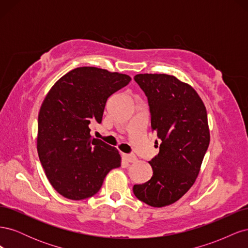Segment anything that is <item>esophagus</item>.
Masks as SVG:
<instances>
[{"label": "esophagus", "instance_id": "34e87169", "mask_svg": "<svg viewBox=\"0 0 248 248\" xmlns=\"http://www.w3.org/2000/svg\"><path fill=\"white\" fill-rule=\"evenodd\" d=\"M124 159L128 162H134L137 160V156L134 154H123Z\"/></svg>", "mask_w": 248, "mask_h": 248}]
</instances>
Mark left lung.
<instances>
[{
    "instance_id": "obj_1",
    "label": "left lung",
    "mask_w": 248,
    "mask_h": 248,
    "mask_svg": "<svg viewBox=\"0 0 248 248\" xmlns=\"http://www.w3.org/2000/svg\"><path fill=\"white\" fill-rule=\"evenodd\" d=\"M147 96L151 129L161 140L149 161L153 175L133 186L140 202L164 207L177 202L196 181L210 142L207 110L194 89L169 74H138ZM157 142V140H156Z\"/></svg>"
}]
</instances>
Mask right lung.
<instances>
[{"label": "right lung", "instance_id": "1", "mask_svg": "<svg viewBox=\"0 0 248 248\" xmlns=\"http://www.w3.org/2000/svg\"><path fill=\"white\" fill-rule=\"evenodd\" d=\"M126 74L79 67L49 90L38 116L37 150L52 187L70 200L93 197L112 169L121 167L117 149L90 136L101 123L108 97L129 84Z\"/></svg>", "mask_w": 248, "mask_h": 248}]
</instances>
